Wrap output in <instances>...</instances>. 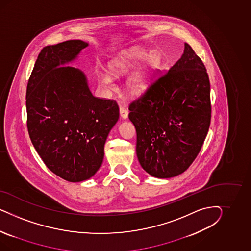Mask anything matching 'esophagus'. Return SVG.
<instances>
[{
    "label": "esophagus",
    "instance_id": "esophagus-1",
    "mask_svg": "<svg viewBox=\"0 0 251 251\" xmlns=\"http://www.w3.org/2000/svg\"><path fill=\"white\" fill-rule=\"evenodd\" d=\"M120 115L122 119H127L129 116V111L125 106H121L120 107Z\"/></svg>",
    "mask_w": 251,
    "mask_h": 251
}]
</instances>
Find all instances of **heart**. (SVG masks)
<instances>
[{
  "instance_id": "heart-1",
  "label": "heart",
  "mask_w": 251,
  "mask_h": 251,
  "mask_svg": "<svg viewBox=\"0 0 251 251\" xmlns=\"http://www.w3.org/2000/svg\"><path fill=\"white\" fill-rule=\"evenodd\" d=\"M147 55L148 52L146 50L135 48L122 53L118 59L109 62L108 64L109 73L112 75L120 76L127 74L129 70L134 68L140 61L146 59L145 64L128 81V91L133 96H139L148 88L153 74L161 66L162 57L160 53L152 52L148 57ZM99 83L105 87H110L112 80L106 75H100Z\"/></svg>"
}]
</instances>
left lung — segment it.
I'll return each instance as SVG.
<instances>
[{
    "label": "left lung",
    "mask_w": 251,
    "mask_h": 251,
    "mask_svg": "<svg viewBox=\"0 0 251 251\" xmlns=\"http://www.w3.org/2000/svg\"><path fill=\"white\" fill-rule=\"evenodd\" d=\"M129 109L137 157L145 171L159 178L186 171L202 147L212 116L209 76L188 43L181 58Z\"/></svg>",
    "instance_id": "1"
}]
</instances>
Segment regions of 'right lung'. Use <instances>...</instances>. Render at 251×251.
Here are the masks:
<instances>
[{"label":"right lung","instance_id":"1","mask_svg":"<svg viewBox=\"0 0 251 251\" xmlns=\"http://www.w3.org/2000/svg\"><path fill=\"white\" fill-rule=\"evenodd\" d=\"M87 45L68 40L45 47L26 87L31 142L47 167L70 182L96 174L106 137L120 117L117 102L94 97L81 71L58 67L73 61Z\"/></svg>","mask_w":251,"mask_h":251}]
</instances>
